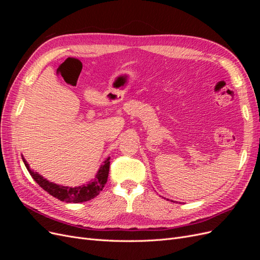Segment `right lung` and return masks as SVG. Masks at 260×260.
<instances>
[{
    "label": "right lung",
    "instance_id": "1",
    "mask_svg": "<svg viewBox=\"0 0 260 260\" xmlns=\"http://www.w3.org/2000/svg\"><path fill=\"white\" fill-rule=\"evenodd\" d=\"M22 157V156H21ZM22 160L25 162V166L27 167L29 174L34 178L36 182L40 185L44 191L51 194L54 198L58 199L59 201L66 202V203H82L90 201L95 198L100 194V192L103 190L108 177L109 171V158H107L104 162L103 166L99 170L96 178L94 179L93 182H90L88 185L77 186V187H68V186H60L55 183L49 182L48 180L44 179L37 172L32 171L29 168V165L22 157Z\"/></svg>",
    "mask_w": 260,
    "mask_h": 260
}]
</instances>
